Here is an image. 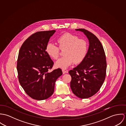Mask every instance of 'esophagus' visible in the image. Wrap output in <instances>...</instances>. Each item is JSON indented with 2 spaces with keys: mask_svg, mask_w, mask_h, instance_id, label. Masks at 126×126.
Wrapping results in <instances>:
<instances>
[{
  "mask_svg": "<svg viewBox=\"0 0 126 126\" xmlns=\"http://www.w3.org/2000/svg\"><path fill=\"white\" fill-rule=\"evenodd\" d=\"M62 72H63V74H65L66 73H68V70H62Z\"/></svg>",
  "mask_w": 126,
  "mask_h": 126,
  "instance_id": "obj_1",
  "label": "esophagus"
}]
</instances>
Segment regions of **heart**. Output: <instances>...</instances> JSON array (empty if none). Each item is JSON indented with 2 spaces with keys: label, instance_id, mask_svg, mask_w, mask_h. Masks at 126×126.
Instances as JSON below:
<instances>
[{
  "label": "heart",
  "instance_id": "obj_1",
  "mask_svg": "<svg viewBox=\"0 0 126 126\" xmlns=\"http://www.w3.org/2000/svg\"><path fill=\"white\" fill-rule=\"evenodd\" d=\"M56 42L60 49H65L64 52L65 56L58 59L55 64L56 68L67 69L73 62L79 64L87 55L88 50L87 42L76 35L66 33L58 37ZM45 50L47 55L53 59H56L59 56V48L53 43H48Z\"/></svg>",
  "mask_w": 126,
  "mask_h": 126
}]
</instances>
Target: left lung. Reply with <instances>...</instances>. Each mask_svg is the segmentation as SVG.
Instances as JSON below:
<instances>
[{"label":"left lung","mask_w":126,"mask_h":126,"mask_svg":"<svg viewBox=\"0 0 126 126\" xmlns=\"http://www.w3.org/2000/svg\"><path fill=\"white\" fill-rule=\"evenodd\" d=\"M75 30L83 32L86 36L89 46L84 60L69 72L71 77L70 86L77 97L86 98L97 93L105 80L106 56L101 42L95 35L84 29Z\"/></svg>","instance_id":"obj_1"}]
</instances>
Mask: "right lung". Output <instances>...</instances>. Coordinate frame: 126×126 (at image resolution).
I'll list each match as a JSON object with an SVG mask.
<instances>
[{"instance_id": "obj_1", "label": "right lung", "mask_w": 126, "mask_h": 126, "mask_svg": "<svg viewBox=\"0 0 126 126\" xmlns=\"http://www.w3.org/2000/svg\"><path fill=\"white\" fill-rule=\"evenodd\" d=\"M56 31L34 33L21 46L17 59V70L19 83L28 96L36 100H44L54 92L57 79L62 70H51L54 62L46 52V46Z\"/></svg>"}]
</instances>
